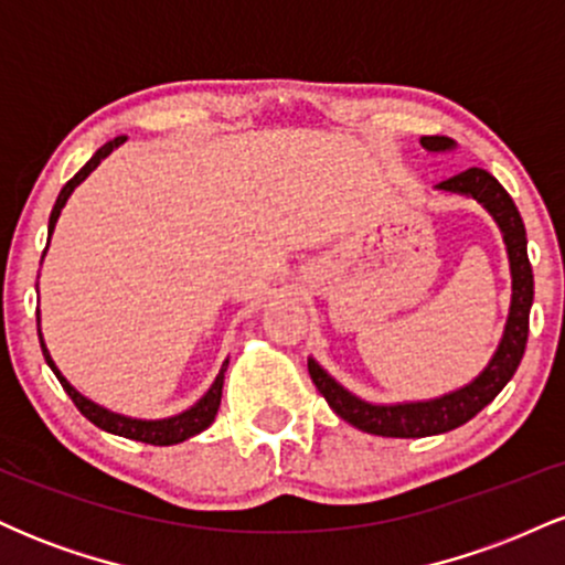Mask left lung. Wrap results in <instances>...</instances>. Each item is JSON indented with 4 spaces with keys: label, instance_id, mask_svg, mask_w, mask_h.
<instances>
[{
    "label": "left lung",
    "instance_id": "8db88e82",
    "mask_svg": "<svg viewBox=\"0 0 565 565\" xmlns=\"http://www.w3.org/2000/svg\"><path fill=\"white\" fill-rule=\"evenodd\" d=\"M423 146L427 151H449L454 148L451 138L444 135H425ZM436 188L459 196L476 199L483 204V210L497 220L499 231H502L504 246H508L510 257V274H512V302L510 316L504 323L502 342H499L494 359L489 366L478 374L470 385L459 387V391L440 395L430 401H414V404H369L361 401L340 385L334 377H329L323 369L308 359V372L313 385L327 398V404L340 414L345 423L359 430L372 433V436L385 438H425L438 436V433H449L454 427L470 423L483 406H489L497 398L499 391L508 385L518 364L523 359L529 340V310L534 302V274H531L529 252H526V228H523L521 212H518L515 201L510 193L499 185L494 174H489L481 167H470V170L454 174Z\"/></svg>",
    "mask_w": 565,
    "mask_h": 565
}]
</instances>
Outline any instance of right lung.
Returning a JSON list of instances; mask_svg holds the SVG:
<instances>
[{
  "label": "right lung",
  "mask_w": 565,
  "mask_h": 565,
  "mask_svg": "<svg viewBox=\"0 0 565 565\" xmlns=\"http://www.w3.org/2000/svg\"><path fill=\"white\" fill-rule=\"evenodd\" d=\"M125 140H127L125 135H119V138L108 140L103 148H97L95 157L89 159L87 164H84L82 170L76 172L74 178H71L66 185H63V191L57 193V201H55V206H53V215H50V228H47L50 236H53L57 217H61V210H63V206H66V201H68L71 193H74V188L79 185L82 180L87 178V174L93 172L95 167L100 164V161L106 159L108 153L114 151V148H119ZM47 244H50V242H47ZM39 342H42L44 361H47V366L55 372V377H57V382H61V385H63V391L68 393V398L74 401L76 408H79L84 417H87L93 425L100 427V430L114 433V436H121V438H129V440H140V444L172 446V444H180V440L196 436V433L206 430V427L215 423V414H217V408H220V395H223L225 369H228V359H225L223 369H220V374L215 377V382H212V387H210V391H206L204 398H199V404H193L191 408H188V412L178 414V417H170V419H132V417H125V414L108 412V408L97 406V404H93V401H89V398H84V395H82L79 391H76V387L71 385V382H68L66 377H63L61 372H57L55 361L50 359V350H47V345H44L42 334H39Z\"/></svg>",
  "instance_id": "add662e5"
}]
</instances>
